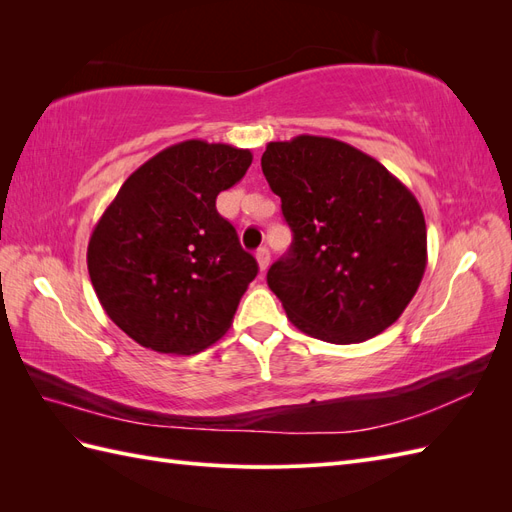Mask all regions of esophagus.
I'll list each match as a JSON object with an SVG mask.
<instances>
[{
  "instance_id": "esophagus-1",
  "label": "esophagus",
  "mask_w": 512,
  "mask_h": 512,
  "mask_svg": "<svg viewBox=\"0 0 512 512\" xmlns=\"http://www.w3.org/2000/svg\"><path fill=\"white\" fill-rule=\"evenodd\" d=\"M256 260H258V269H260V271H267V269H269L271 252L267 250V247H260V250L256 252Z\"/></svg>"
}]
</instances>
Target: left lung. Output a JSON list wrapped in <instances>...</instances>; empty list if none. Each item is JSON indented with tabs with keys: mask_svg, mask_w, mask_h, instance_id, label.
Masks as SVG:
<instances>
[{
	"mask_svg": "<svg viewBox=\"0 0 512 512\" xmlns=\"http://www.w3.org/2000/svg\"><path fill=\"white\" fill-rule=\"evenodd\" d=\"M260 164L292 230L288 254L267 273L288 320L331 344L389 329L427 267L414 194L378 160L327 136L269 143Z\"/></svg>",
	"mask_w": 512,
	"mask_h": 512,
	"instance_id": "1",
	"label": "left lung"
}]
</instances>
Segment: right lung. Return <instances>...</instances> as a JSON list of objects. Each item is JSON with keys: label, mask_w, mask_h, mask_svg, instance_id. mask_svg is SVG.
Here are the masks:
<instances>
[{"label": "right lung", "mask_w": 512, "mask_h": 512, "mask_svg": "<svg viewBox=\"0 0 512 512\" xmlns=\"http://www.w3.org/2000/svg\"><path fill=\"white\" fill-rule=\"evenodd\" d=\"M250 149L170 145L123 181L87 245L100 305L136 344L194 354L230 329L258 273L215 198L243 179Z\"/></svg>", "instance_id": "right-lung-1"}]
</instances>
